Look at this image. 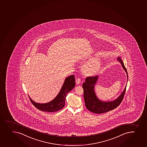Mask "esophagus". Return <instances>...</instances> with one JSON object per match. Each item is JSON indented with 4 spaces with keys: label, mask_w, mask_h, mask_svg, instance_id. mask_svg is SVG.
<instances>
[{
    "label": "esophagus",
    "mask_w": 147,
    "mask_h": 147,
    "mask_svg": "<svg viewBox=\"0 0 147 147\" xmlns=\"http://www.w3.org/2000/svg\"><path fill=\"white\" fill-rule=\"evenodd\" d=\"M80 78H78L76 80V83L77 84H79L80 83Z\"/></svg>",
    "instance_id": "34e87169"
}]
</instances>
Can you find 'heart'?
Returning a JSON list of instances; mask_svg holds the SVG:
<instances>
[{
    "instance_id": "obj_1",
    "label": "heart",
    "mask_w": 147,
    "mask_h": 147,
    "mask_svg": "<svg viewBox=\"0 0 147 147\" xmlns=\"http://www.w3.org/2000/svg\"><path fill=\"white\" fill-rule=\"evenodd\" d=\"M100 66V61L96 58H94L84 65L82 68V70L85 75H93L98 71Z\"/></svg>"
}]
</instances>
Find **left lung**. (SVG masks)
Segmentation results:
<instances>
[{"label": "left lung", "instance_id": "8db88e82", "mask_svg": "<svg viewBox=\"0 0 147 147\" xmlns=\"http://www.w3.org/2000/svg\"><path fill=\"white\" fill-rule=\"evenodd\" d=\"M117 60L121 64L123 68L125 71L128 79L126 68L124 66L121 57L119 56ZM98 79V76L88 77L86 78L85 82L82 84V88L84 91L83 97L85 106L89 111L94 113H103L112 111L120 105L124 97L126 85L123 92L116 99L112 101H102L97 98L94 90V86L97 82Z\"/></svg>", "mask_w": 147, "mask_h": 147}]
</instances>
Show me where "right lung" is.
Listing matches in <instances>:
<instances>
[{
    "label": "right lung",
    "mask_w": 147,
    "mask_h": 147,
    "mask_svg": "<svg viewBox=\"0 0 147 147\" xmlns=\"http://www.w3.org/2000/svg\"><path fill=\"white\" fill-rule=\"evenodd\" d=\"M75 80L74 75L66 78L64 84L56 97L50 102L44 104L36 103L29 97L31 103L40 111L46 112H55L62 109L65 105V98L68 92L74 88Z\"/></svg>",
    "instance_id": "1"
}]
</instances>
